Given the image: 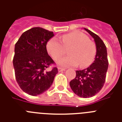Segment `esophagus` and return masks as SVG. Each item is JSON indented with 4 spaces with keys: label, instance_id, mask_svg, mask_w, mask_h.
I'll list each match as a JSON object with an SVG mask.
<instances>
[{
    "label": "esophagus",
    "instance_id": "1",
    "mask_svg": "<svg viewBox=\"0 0 122 122\" xmlns=\"http://www.w3.org/2000/svg\"><path fill=\"white\" fill-rule=\"evenodd\" d=\"M58 71L59 72H61V71H65V68H61V67H58Z\"/></svg>",
    "mask_w": 122,
    "mask_h": 122
}]
</instances>
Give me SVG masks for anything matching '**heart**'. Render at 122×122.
<instances>
[{"label": "heart", "instance_id": "heart-1", "mask_svg": "<svg viewBox=\"0 0 122 122\" xmlns=\"http://www.w3.org/2000/svg\"><path fill=\"white\" fill-rule=\"evenodd\" d=\"M68 48L69 56H64L56 61L57 65L63 67L89 66L95 59L96 47L89 37L80 31H74L63 35L61 41L56 37L50 39L47 42L48 53L54 59L65 53V48Z\"/></svg>", "mask_w": 122, "mask_h": 122}]
</instances>
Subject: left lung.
Masks as SVG:
<instances>
[{
	"instance_id": "left-lung-1",
	"label": "left lung",
	"mask_w": 122,
	"mask_h": 122,
	"mask_svg": "<svg viewBox=\"0 0 122 122\" xmlns=\"http://www.w3.org/2000/svg\"><path fill=\"white\" fill-rule=\"evenodd\" d=\"M94 40L96 54L94 61L88 68L76 71V76L70 82L73 92L78 96L88 98L97 94L104 85L108 68L107 49L98 35L83 28Z\"/></svg>"
}]
</instances>
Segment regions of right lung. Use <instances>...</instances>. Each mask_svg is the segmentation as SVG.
I'll list each match as a JSON object with an SVG mask.
<instances>
[{"label":"right lung","instance_id":"obj_1","mask_svg":"<svg viewBox=\"0 0 122 122\" xmlns=\"http://www.w3.org/2000/svg\"><path fill=\"white\" fill-rule=\"evenodd\" d=\"M52 31L34 27L25 31L15 44L13 58L15 76L20 88L31 96L40 95L49 89L57 71L48 70L54 62L47 51V41Z\"/></svg>","mask_w":122,"mask_h":122}]
</instances>
